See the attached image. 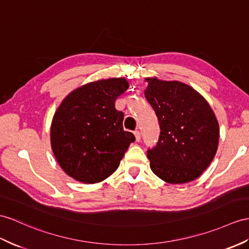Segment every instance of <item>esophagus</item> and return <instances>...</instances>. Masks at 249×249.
<instances>
[{"mask_svg":"<svg viewBox=\"0 0 249 249\" xmlns=\"http://www.w3.org/2000/svg\"><path fill=\"white\" fill-rule=\"evenodd\" d=\"M134 135H135V137H136V141H137V142H141V139H142L141 132H139L138 130L134 131Z\"/></svg>","mask_w":249,"mask_h":249,"instance_id":"34e87169","label":"esophagus"}]
</instances>
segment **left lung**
<instances>
[{
    "mask_svg": "<svg viewBox=\"0 0 249 249\" xmlns=\"http://www.w3.org/2000/svg\"><path fill=\"white\" fill-rule=\"evenodd\" d=\"M144 96L159 118L160 135L148 149L150 167L170 184L197 178L216 153L219 124L196 90L178 81L148 78Z\"/></svg>",
    "mask_w": 249,
    "mask_h": 249,
    "instance_id": "1",
    "label": "left lung"
}]
</instances>
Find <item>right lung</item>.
<instances>
[{
  "label": "right lung",
  "mask_w": 249,
  "mask_h": 249,
  "mask_svg": "<svg viewBox=\"0 0 249 249\" xmlns=\"http://www.w3.org/2000/svg\"><path fill=\"white\" fill-rule=\"evenodd\" d=\"M129 88L124 78L90 82L66 97L51 128L53 152L66 174L86 184L106 179L116 171L133 133L124 130V114L115 108Z\"/></svg>",
  "instance_id": "obj_1"
}]
</instances>
